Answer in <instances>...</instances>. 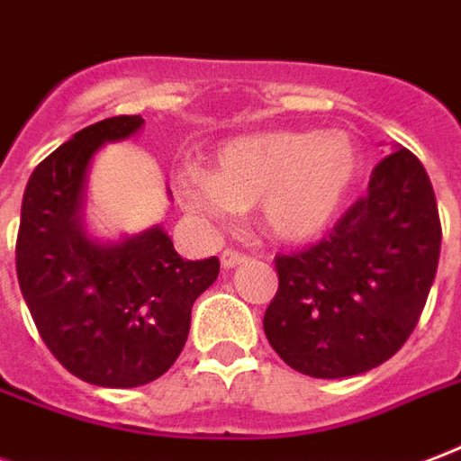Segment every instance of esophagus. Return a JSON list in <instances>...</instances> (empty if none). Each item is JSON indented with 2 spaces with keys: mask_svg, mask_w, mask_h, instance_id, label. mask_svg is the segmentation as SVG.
Instances as JSON below:
<instances>
[{
  "mask_svg": "<svg viewBox=\"0 0 461 461\" xmlns=\"http://www.w3.org/2000/svg\"><path fill=\"white\" fill-rule=\"evenodd\" d=\"M249 261V256L241 254V251H234V249H224L222 251V268L231 270L237 268V266H244Z\"/></svg>",
  "mask_w": 461,
  "mask_h": 461,
  "instance_id": "1",
  "label": "esophagus"
}]
</instances>
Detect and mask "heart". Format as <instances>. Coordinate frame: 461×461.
<instances>
[{
    "label": "heart",
    "mask_w": 461,
    "mask_h": 461,
    "mask_svg": "<svg viewBox=\"0 0 461 461\" xmlns=\"http://www.w3.org/2000/svg\"><path fill=\"white\" fill-rule=\"evenodd\" d=\"M360 174L363 149L346 130H268L217 147L210 171L178 178V195L217 222L256 205L268 237L304 244L339 220Z\"/></svg>",
    "instance_id": "heart-1"
}]
</instances>
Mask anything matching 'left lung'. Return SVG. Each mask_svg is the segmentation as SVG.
<instances>
[{
	"mask_svg": "<svg viewBox=\"0 0 461 461\" xmlns=\"http://www.w3.org/2000/svg\"><path fill=\"white\" fill-rule=\"evenodd\" d=\"M440 215L423 164L403 147L372 168L363 198L319 244L276 256L263 331L293 370L353 377L416 329L440 258Z\"/></svg>",
	"mask_w": 461,
	"mask_h": 461,
	"instance_id": "8db88e82",
	"label": "left lung"
}]
</instances>
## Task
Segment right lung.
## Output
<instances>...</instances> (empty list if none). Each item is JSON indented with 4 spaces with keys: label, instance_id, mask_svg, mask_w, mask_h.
<instances>
[{
    "label": "right lung",
    "instance_id": "1",
    "mask_svg": "<svg viewBox=\"0 0 461 461\" xmlns=\"http://www.w3.org/2000/svg\"><path fill=\"white\" fill-rule=\"evenodd\" d=\"M142 125L140 115L105 118L41 161L16 239L21 293L45 346L75 377L111 389L147 384L176 363L193 302L220 276L217 256L185 261L159 224L118 241L84 227L94 154Z\"/></svg>",
    "mask_w": 461,
    "mask_h": 461
}]
</instances>
